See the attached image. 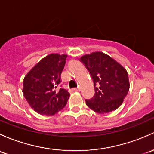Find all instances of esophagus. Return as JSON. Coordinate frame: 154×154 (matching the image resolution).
Wrapping results in <instances>:
<instances>
[{
    "mask_svg": "<svg viewBox=\"0 0 154 154\" xmlns=\"http://www.w3.org/2000/svg\"><path fill=\"white\" fill-rule=\"evenodd\" d=\"M74 90L75 91H80V88H74Z\"/></svg>",
    "mask_w": 154,
    "mask_h": 154,
    "instance_id": "34e87169",
    "label": "esophagus"
}]
</instances>
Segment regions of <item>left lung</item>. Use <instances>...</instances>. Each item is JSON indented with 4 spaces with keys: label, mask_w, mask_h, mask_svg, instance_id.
<instances>
[{
    "label": "left lung",
    "mask_w": 154,
    "mask_h": 154,
    "mask_svg": "<svg viewBox=\"0 0 154 154\" xmlns=\"http://www.w3.org/2000/svg\"><path fill=\"white\" fill-rule=\"evenodd\" d=\"M91 75L95 94L86 105L98 114L117 109L130 88L128 74L122 65L108 54L95 51L80 58Z\"/></svg>",
    "instance_id": "obj_1"
}]
</instances>
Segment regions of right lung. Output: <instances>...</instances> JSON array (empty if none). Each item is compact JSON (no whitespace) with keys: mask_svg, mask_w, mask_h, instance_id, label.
Returning a JSON list of instances; mask_svg holds the SVG:
<instances>
[{"mask_svg":"<svg viewBox=\"0 0 154 154\" xmlns=\"http://www.w3.org/2000/svg\"><path fill=\"white\" fill-rule=\"evenodd\" d=\"M67 54H50L27 73L23 82L24 97L35 111L53 115L66 106L70 94L57 89Z\"/></svg>","mask_w":154,"mask_h":154,"instance_id":"1","label":"right lung"}]
</instances>
